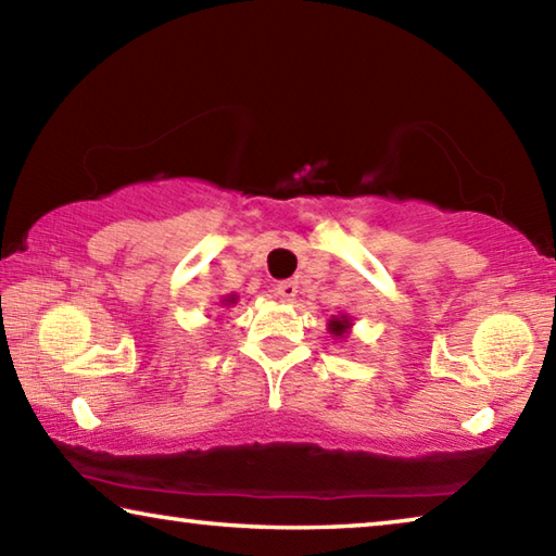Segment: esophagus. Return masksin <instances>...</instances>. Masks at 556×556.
<instances>
[{
    "label": "esophagus",
    "mask_w": 556,
    "mask_h": 556,
    "mask_svg": "<svg viewBox=\"0 0 556 556\" xmlns=\"http://www.w3.org/2000/svg\"><path fill=\"white\" fill-rule=\"evenodd\" d=\"M275 294L279 296V299H285V302H292V299L299 294V287H296V281H279V285L275 287Z\"/></svg>",
    "instance_id": "1"
}]
</instances>
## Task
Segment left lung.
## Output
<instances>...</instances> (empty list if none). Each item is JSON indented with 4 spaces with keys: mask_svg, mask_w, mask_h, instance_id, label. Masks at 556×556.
Segmentation results:
<instances>
[{
    "mask_svg": "<svg viewBox=\"0 0 556 556\" xmlns=\"http://www.w3.org/2000/svg\"><path fill=\"white\" fill-rule=\"evenodd\" d=\"M329 329H331V333H337V337H341V333L349 329V321L346 319H341V321L337 319V321L329 324Z\"/></svg>",
    "mask_w": 556,
    "mask_h": 556,
    "instance_id": "1",
    "label": "left lung"
}]
</instances>
